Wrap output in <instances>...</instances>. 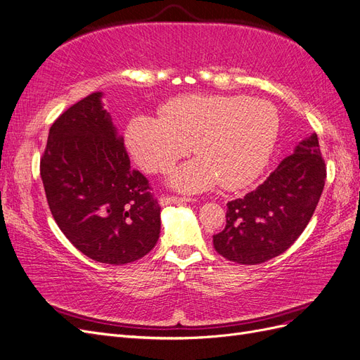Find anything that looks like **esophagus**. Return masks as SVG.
Here are the masks:
<instances>
[{
    "instance_id": "34e87169",
    "label": "esophagus",
    "mask_w": 360,
    "mask_h": 360,
    "mask_svg": "<svg viewBox=\"0 0 360 360\" xmlns=\"http://www.w3.org/2000/svg\"><path fill=\"white\" fill-rule=\"evenodd\" d=\"M193 198L189 197H176V195H162L159 202L160 205H168V204H176V202H191Z\"/></svg>"
}]
</instances>
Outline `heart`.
Returning a JSON list of instances; mask_svg holds the SVG:
<instances>
[{
    "instance_id": "heart-1",
    "label": "heart",
    "mask_w": 360,
    "mask_h": 360,
    "mask_svg": "<svg viewBox=\"0 0 360 360\" xmlns=\"http://www.w3.org/2000/svg\"><path fill=\"white\" fill-rule=\"evenodd\" d=\"M279 134L276 108L246 96L186 94L160 108V117L138 114L126 129V146L146 171L163 172L189 151L200 158L171 174L184 192L216 183L240 189L264 169Z\"/></svg>"
}]
</instances>
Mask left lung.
<instances>
[{
    "label": "left lung",
    "mask_w": 360,
    "mask_h": 360,
    "mask_svg": "<svg viewBox=\"0 0 360 360\" xmlns=\"http://www.w3.org/2000/svg\"><path fill=\"white\" fill-rule=\"evenodd\" d=\"M324 181L326 163L312 134L255 191L228 201L225 228L213 236L214 249L248 266L285 252L309 224Z\"/></svg>",
    "instance_id": "left-lung-1"
}]
</instances>
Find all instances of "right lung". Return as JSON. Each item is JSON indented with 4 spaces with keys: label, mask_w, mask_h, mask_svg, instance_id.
Instances as JSON below:
<instances>
[{
    "label": "right lung",
    "mask_w": 360,
    "mask_h": 360,
    "mask_svg": "<svg viewBox=\"0 0 360 360\" xmlns=\"http://www.w3.org/2000/svg\"><path fill=\"white\" fill-rule=\"evenodd\" d=\"M93 93L49 129L40 176L49 210L69 242L105 264H127L155 248L160 205L147 177L130 168L123 139Z\"/></svg>",
    "instance_id": "obj_1"
}]
</instances>
